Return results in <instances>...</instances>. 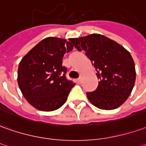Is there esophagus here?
<instances>
[{
	"instance_id": "34e87169",
	"label": "esophagus",
	"mask_w": 146,
	"mask_h": 146,
	"mask_svg": "<svg viewBox=\"0 0 146 146\" xmlns=\"http://www.w3.org/2000/svg\"><path fill=\"white\" fill-rule=\"evenodd\" d=\"M81 80H82V76H81V75H80V77H79V78H78V79H77V81H78V82H79V83H80V82H81Z\"/></svg>"
}]
</instances>
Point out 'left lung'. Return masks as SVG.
<instances>
[{
	"mask_svg": "<svg viewBox=\"0 0 146 146\" xmlns=\"http://www.w3.org/2000/svg\"><path fill=\"white\" fill-rule=\"evenodd\" d=\"M79 51H85L96 70L97 88L86 92L96 108L113 110L130 96L136 79L134 62L130 52L114 40L100 34L70 38Z\"/></svg>",
	"mask_w": 146,
	"mask_h": 146,
	"instance_id": "left-lung-1",
	"label": "left lung"
}]
</instances>
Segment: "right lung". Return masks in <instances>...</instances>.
<instances>
[{
    "mask_svg": "<svg viewBox=\"0 0 146 146\" xmlns=\"http://www.w3.org/2000/svg\"><path fill=\"white\" fill-rule=\"evenodd\" d=\"M73 48L66 39L46 38L20 61L18 84L24 98L35 108L52 111L66 103L75 83L66 79L67 69L62 66V59Z\"/></svg>",
    "mask_w": 146,
    "mask_h": 146,
    "instance_id": "add662e5",
    "label": "right lung"
}]
</instances>
